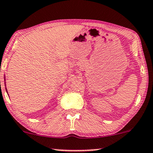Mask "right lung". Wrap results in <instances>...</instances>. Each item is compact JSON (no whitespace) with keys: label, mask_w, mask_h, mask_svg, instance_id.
<instances>
[{"label":"right lung","mask_w":153,"mask_h":153,"mask_svg":"<svg viewBox=\"0 0 153 153\" xmlns=\"http://www.w3.org/2000/svg\"><path fill=\"white\" fill-rule=\"evenodd\" d=\"M6 91H7V90H6Z\"/></svg>","instance_id":"add662e5"}]
</instances>
